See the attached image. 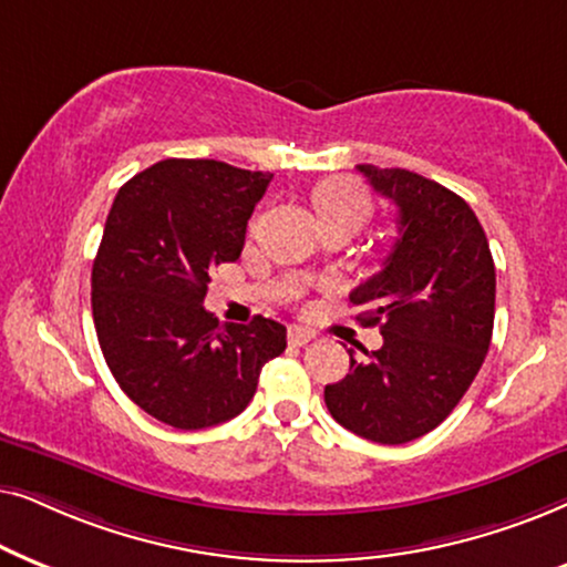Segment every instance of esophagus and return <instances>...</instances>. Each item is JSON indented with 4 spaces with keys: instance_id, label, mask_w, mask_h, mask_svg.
Returning a JSON list of instances; mask_svg holds the SVG:
<instances>
[{
    "instance_id": "esophagus-1",
    "label": "esophagus",
    "mask_w": 567,
    "mask_h": 567,
    "mask_svg": "<svg viewBox=\"0 0 567 567\" xmlns=\"http://www.w3.org/2000/svg\"><path fill=\"white\" fill-rule=\"evenodd\" d=\"M316 334L311 329H303V327H290L288 329V342L296 344V347H306L308 342H313Z\"/></svg>"
}]
</instances>
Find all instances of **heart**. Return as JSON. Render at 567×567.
Wrapping results in <instances>:
<instances>
[{"mask_svg": "<svg viewBox=\"0 0 567 567\" xmlns=\"http://www.w3.org/2000/svg\"><path fill=\"white\" fill-rule=\"evenodd\" d=\"M313 205L321 223H352L360 225L371 215V202L358 184L347 178H334L313 192Z\"/></svg>", "mask_w": 567, "mask_h": 567, "instance_id": "1", "label": "heart"}]
</instances>
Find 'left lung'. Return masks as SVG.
<instances>
[{"mask_svg":"<svg viewBox=\"0 0 567 567\" xmlns=\"http://www.w3.org/2000/svg\"><path fill=\"white\" fill-rule=\"evenodd\" d=\"M399 209L383 269L350 292L383 347L350 352V373L323 389L331 417L365 441L399 446L430 433L462 402L493 339L495 264L462 196L420 173L358 165Z\"/></svg>","mask_w":567,"mask_h":567,"instance_id":"8db88e82","label":"left lung"}]
</instances>
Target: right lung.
I'll use <instances>...</instances> for the list:
<instances>
[{
	"label": "right lung",
	"mask_w": 567,
	"mask_h": 567,
	"mask_svg": "<svg viewBox=\"0 0 567 567\" xmlns=\"http://www.w3.org/2000/svg\"><path fill=\"white\" fill-rule=\"evenodd\" d=\"M271 173L168 157L126 181L93 261V321L113 379L140 410L178 430L236 417L288 329L205 311L209 275L244 251Z\"/></svg>",
	"instance_id": "obj_1"
}]
</instances>
